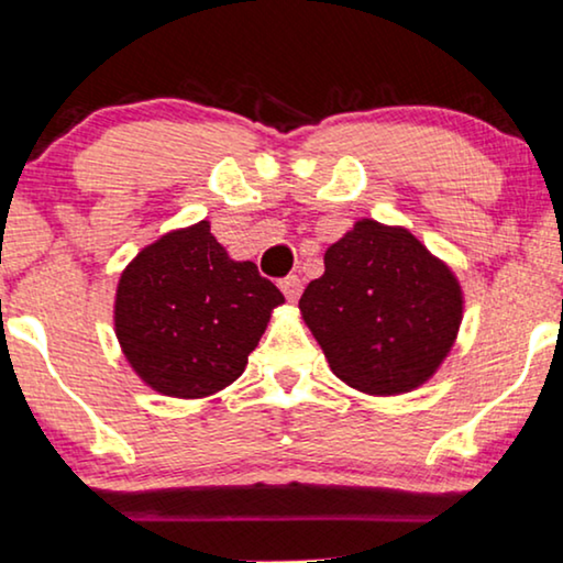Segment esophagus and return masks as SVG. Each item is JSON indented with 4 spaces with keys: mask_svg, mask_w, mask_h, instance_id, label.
Instances as JSON below:
<instances>
[{
    "mask_svg": "<svg viewBox=\"0 0 563 563\" xmlns=\"http://www.w3.org/2000/svg\"><path fill=\"white\" fill-rule=\"evenodd\" d=\"M280 290L290 298V301H296V298L301 296V290H303L301 277H298V275H288V277H283V280H280Z\"/></svg>",
    "mask_w": 563,
    "mask_h": 563,
    "instance_id": "34e87169",
    "label": "esophagus"
}]
</instances>
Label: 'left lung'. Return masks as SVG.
<instances>
[{
  "label": "left lung",
  "mask_w": 563,
  "mask_h": 563,
  "mask_svg": "<svg viewBox=\"0 0 563 563\" xmlns=\"http://www.w3.org/2000/svg\"><path fill=\"white\" fill-rule=\"evenodd\" d=\"M298 306L336 378L391 396L438 371L459 334L463 296L415 234L363 219L329 246L324 275Z\"/></svg>",
  "instance_id": "left-lung-1"
}]
</instances>
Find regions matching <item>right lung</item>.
Returning a JSON list of instances; mask_svg holds the SVG:
<instances>
[{
    "label": "right lung",
    "mask_w": 563,
    "mask_h": 563,
    "mask_svg": "<svg viewBox=\"0 0 563 563\" xmlns=\"http://www.w3.org/2000/svg\"><path fill=\"white\" fill-rule=\"evenodd\" d=\"M283 294L254 262H234L211 223L172 231L123 269L115 334L154 391L200 399L234 384Z\"/></svg>",
    "instance_id": "obj_1"
}]
</instances>
